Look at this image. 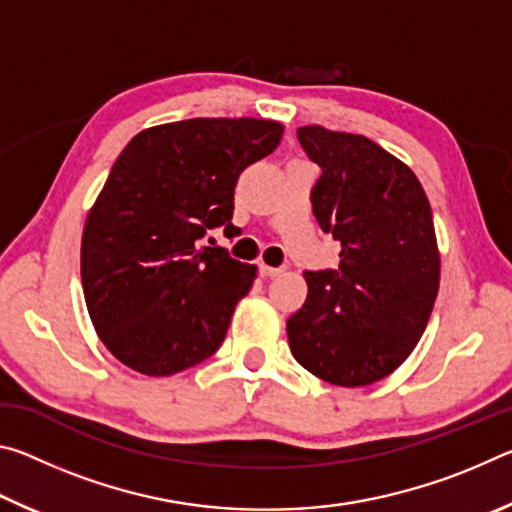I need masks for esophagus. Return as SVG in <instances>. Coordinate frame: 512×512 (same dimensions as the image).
I'll use <instances>...</instances> for the list:
<instances>
[{
	"label": "esophagus",
	"instance_id": "obj_1",
	"mask_svg": "<svg viewBox=\"0 0 512 512\" xmlns=\"http://www.w3.org/2000/svg\"><path fill=\"white\" fill-rule=\"evenodd\" d=\"M259 273L264 277H275L282 273V266H266V264H259Z\"/></svg>",
	"mask_w": 512,
	"mask_h": 512
}]
</instances>
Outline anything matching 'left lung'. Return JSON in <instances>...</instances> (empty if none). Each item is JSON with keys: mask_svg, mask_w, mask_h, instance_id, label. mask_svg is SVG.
Listing matches in <instances>:
<instances>
[{"mask_svg": "<svg viewBox=\"0 0 512 512\" xmlns=\"http://www.w3.org/2000/svg\"><path fill=\"white\" fill-rule=\"evenodd\" d=\"M298 140L320 167L311 207L341 241V264L305 271L309 296L287 320L291 352L329 384H375L413 352L438 296L431 205L415 173L368 137L305 126Z\"/></svg>", "mask_w": 512, "mask_h": 512, "instance_id": "left-lung-1", "label": "left lung"}]
</instances>
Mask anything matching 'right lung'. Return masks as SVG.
Instances as JSON below:
<instances>
[{
  "label": "right lung",
  "mask_w": 512,
  "mask_h": 512,
  "mask_svg": "<svg viewBox=\"0 0 512 512\" xmlns=\"http://www.w3.org/2000/svg\"><path fill=\"white\" fill-rule=\"evenodd\" d=\"M282 133L266 119H183L137 133L112 164L85 221L81 280L94 329L128 368L167 377L221 348L257 268L203 239L235 230L239 173Z\"/></svg>",
  "instance_id": "right-lung-1"
}]
</instances>
